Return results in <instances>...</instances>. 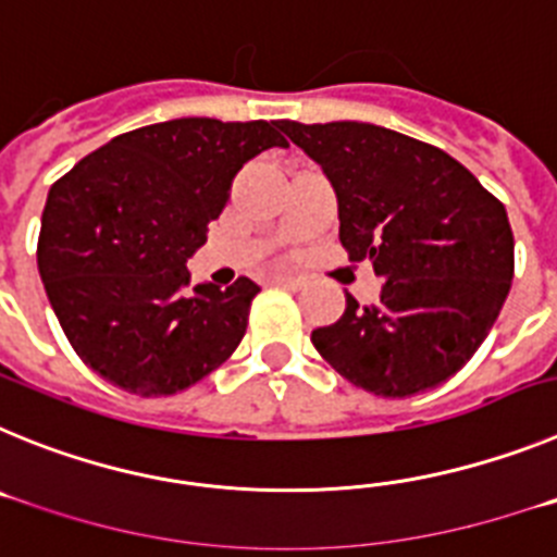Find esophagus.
Returning a JSON list of instances; mask_svg holds the SVG:
<instances>
[{
    "label": "esophagus",
    "mask_w": 557,
    "mask_h": 557,
    "mask_svg": "<svg viewBox=\"0 0 557 557\" xmlns=\"http://www.w3.org/2000/svg\"><path fill=\"white\" fill-rule=\"evenodd\" d=\"M273 282L282 284V287H289V289L307 287V278H304V275H293V273H275Z\"/></svg>",
    "instance_id": "esophagus-1"
}]
</instances>
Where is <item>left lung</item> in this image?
I'll return each instance as SVG.
<instances>
[{"label":"left lung","instance_id":"left-lung-1","mask_svg":"<svg viewBox=\"0 0 557 557\" xmlns=\"http://www.w3.org/2000/svg\"><path fill=\"white\" fill-rule=\"evenodd\" d=\"M337 195L339 243L385 278L373 307L346 295L312 343L351 385L385 398L455 376L513 282L508 211L441 147L368 122H278Z\"/></svg>","mask_w":557,"mask_h":557}]
</instances>
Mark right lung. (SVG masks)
Instances as JSON below:
<instances>
[{
    "instance_id": "add662e5",
    "label": "right lung",
    "mask_w": 557,
    "mask_h": 557,
    "mask_svg": "<svg viewBox=\"0 0 557 557\" xmlns=\"http://www.w3.org/2000/svg\"><path fill=\"white\" fill-rule=\"evenodd\" d=\"M287 147L273 122L209 116L122 133L52 184L38 273L63 334L95 373L136 396L186 391L234 354L259 287L189 289V259L245 161Z\"/></svg>"
}]
</instances>
